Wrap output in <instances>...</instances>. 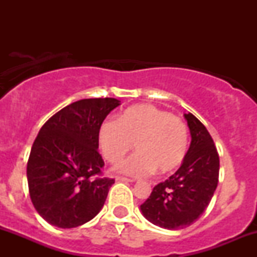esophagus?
<instances>
[{
	"label": "esophagus",
	"mask_w": 257,
	"mask_h": 257,
	"mask_svg": "<svg viewBox=\"0 0 257 257\" xmlns=\"http://www.w3.org/2000/svg\"><path fill=\"white\" fill-rule=\"evenodd\" d=\"M116 181H122V182H134L135 180H133V179H128V178H123V176H116Z\"/></svg>",
	"instance_id": "1"
}]
</instances>
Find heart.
<instances>
[{
	"instance_id": "b5f03b06",
	"label": "heart",
	"mask_w": 257,
	"mask_h": 257,
	"mask_svg": "<svg viewBox=\"0 0 257 257\" xmlns=\"http://www.w3.org/2000/svg\"><path fill=\"white\" fill-rule=\"evenodd\" d=\"M98 143L110 163H118L133 149L138 152L116 167L119 173L145 176L157 170L173 172L184 162L190 144L187 124L180 117L150 104L134 105L117 120L105 119L99 126Z\"/></svg>"
}]
</instances>
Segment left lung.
<instances>
[{"label": "left lung", "mask_w": 257, "mask_h": 257, "mask_svg": "<svg viewBox=\"0 0 257 257\" xmlns=\"http://www.w3.org/2000/svg\"><path fill=\"white\" fill-rule=\"evenodd\" d=\"M185 118L192 139L181 167L155 186L140 205L150 222L167 229L192 225L204 213L219 182L220 159L213 138L192 113H185Z\"/></svg>", "instance_id": "1"}]
</instances>
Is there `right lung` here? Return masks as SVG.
I'll use <instances>...</instances> for the list:
<instances>
[{"mask_svg": "<svg viewBox=\"0 0 257 257\" xmlns=\"http://www.w3.org/2000/svg\"><path fill=\"white\" fill-rule=\"evenodd\" d=\"M119 105L113 98L78 100L57 112L38 132L26 175L32 204L51 225L78 227L104 206L114 180L96 178L104 167L98 131Z\"/></svg>", "mask_w": 257, "mask_h": 257, "instance_id": "1", "label": "right lung"}]
</instances>
